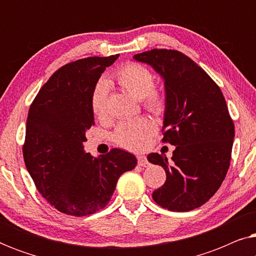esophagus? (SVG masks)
<instances>
[{"mask_svg":"<svg viewBox=\"0 0 256 256\" xmlns=\"http://www.w3.org/2000/svg\"><path fill=\"white\" fill-rule=\"evenodd\" d=\"M138 163L140 166H149V162L148 160H146V156H138Z\"/></svg>","mask_w":256,"mask_h":256,"instance_id":"1","label":"esophagus"}]
</instances>
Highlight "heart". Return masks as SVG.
<instances>
[{"label": "heart", "instance_id": "b5f03b06", "mask_svg": "<svg viewBox=\"0 0 256 256\" xmlns=\"http://www.w3.org/2000/svg\"><path fill=\"white\" fill-rule=\"evenodd\" d=\"M114 80L129 94L142 100L146 110L152 113L160 115L166 110V96L154 87V74L146 66L128 62L115 72ZM107 98L108 82L101 79L96 84L90 96V108L96 118H104L107 114ZM155 132L156 126L150 118H140L118 124L114 132V141L126 149L140 152L148 146Z\"/></svg>", "mask_w": 256, "mask_h": 256}]
</instances>
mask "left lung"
<instances>
[{
    "label": "left lung",
    "instance_id": "1",
    "mask_svg": "<svg viewBox=\"0 0 256 256\" xmlns=\"http://www.w3.org/2000/svg\"><path fill=\"white\" fill-rule=\"evenodd\" d=\"M134 59L164 80L162 141L176 146L171 160L157 152L148 155L166 174L152 199L169 211H192L218 191L230 168L234 124L225 98L211 76L180 51L154 48Z\"/></svg>",
    "mask_w": 256,
    "mask_h": 256
}]
</instances>
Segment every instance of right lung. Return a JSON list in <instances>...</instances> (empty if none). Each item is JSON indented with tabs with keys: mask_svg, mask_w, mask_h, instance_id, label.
<instances>
[{
	"mask_svg": "<svg viewBox=\"0 0 256 256\" xmlns=\"http://www.w3.org/2000/svg\"><path fill=\"white\" fill-rule=\"evenodd\" d=\"M118 58L115 54L68 62L51 76L30 106L24 162L40 194L66 214L90 216L104 208L121 174L138 164L124 150L115 148L93 157L82 146L94 124L93 88Z\"/></svg>",
	"mask_w": 256,
	"mask_h": 256,
	"instance_id": "right-lung-1",
	"label": "right lung"
}]
</instances>
